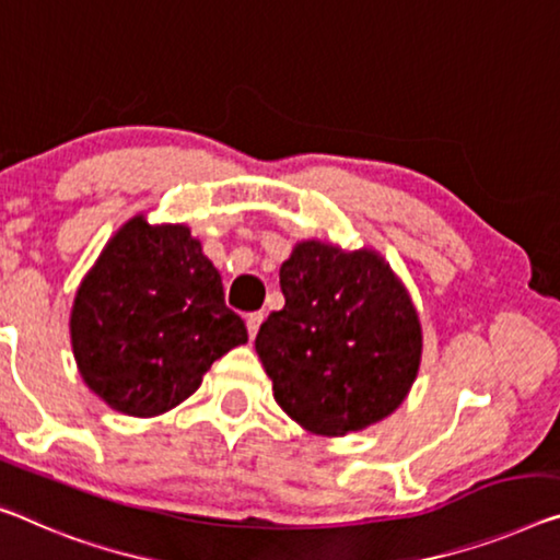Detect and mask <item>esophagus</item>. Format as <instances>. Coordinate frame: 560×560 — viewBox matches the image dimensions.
<instances>
[{
    "label": "esophagus",
    "mask_w": 560,
    "mask_h": 560,
    "mask_svg": "<svg viewBox=\"0 0 560 560\" xmlns=\"http://www.w3.org/2000/svg\"><path fill=\"white\" fill-rule=\"evenodd\" d=\"M265 320L262 313H250L247 315V332H250V340L257 335V330H260V325Z\"/></svg>",
    "instance_id": "esophagus-1"
}]
</instances>
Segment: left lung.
<instances>
[{
	"instance_id": "1",
	"label": "left lung",
	"mask_w": 560,
	"mask_h": 560,
	"mask_svg": "<svg viewBox=\"0 0 560 560\" xmlns=\"http://www.w3.org/2000/svg\"><path fill=\"white\" fill-rule=\"evenodd\" d=\"M280 288L285 307L255 338L278 406L315 435L388 418L416 381L423 330L381 253L303 240L282 262Z\"/></svg>"
}]
</instances>
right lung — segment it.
I'll return each instance as SVG.
<instances>
[{
  "instance_id": "obj_1",
  "label": "right lung",
  "mask_w": 560,
  "mask_h": 560,
  "mask_svg": "<svg viewBox=\"0 0 560 560\" xmlns=\"http://www.w3.org/2000/svg\"><path fill=\"white\" fill-rule=\"evenodd\" d=\"M70 335L90 390L135 418L179 406L214 360L247 342L200 240L144 214L127 220L84 275Z\"/></svg>"
}]
</instances>
